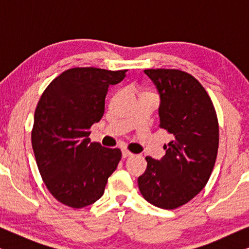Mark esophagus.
I'll return each instance as SVG.
<instances>
[{
    "instance_id": "esophagus-1",
    "label": "esophagus",
    "mask_w": 249,
    "mask_h": 249,
    "mask_svg": "<svg viewBox=\"0 0 249 249\" xmlns=\"http://www.w3.org/2000/svg\"><path fill=\"white\" fill-rule=\"evenodd\" d=\"M129 156H132V153L129 152L128 149H125V148L122 149V158L125 159V158H129Z\"/></svg>"
}]
</instances>
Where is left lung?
<instances>
[{
  "label": "left lung",
  "mask_w": 249,
  "mask_h": 249,
  "mask_svg": "<svg viewBox=\"0 0 249 249\" xmlns=\"http://www.w3.org/2000/svg\"><path fill=\"white\" fill-rule=\"evenodd\" d=\"M158 88L160 128L173 136L160 160L146 158L138 178L142 195L160 209L193 199L209 181L219 148V122L212 100L198 80L177 69H147Z\"/></svg>",
  "instance_id": "obj_1"
}]
</instances>
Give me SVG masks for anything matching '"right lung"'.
<instances>
[{"mask_svg":"<svg viewBox=\"0 0 249 249\" xmlns=\"http://www.w3.org/2000/svg\"><path fill=\"white\" fill-rule=\"evenodd\" d=\"M127 70L72 68L57 76L40 96L32 145L43 181L64 205L81 209L100 199L121 160L119 148L91 142L89 129L102 119L110 85Z\"/></svg>","mask_w":249,"mask_h":249,"instance_id":"1","label":"right lung"}]
</instances>
